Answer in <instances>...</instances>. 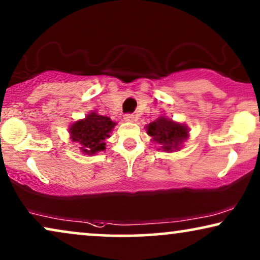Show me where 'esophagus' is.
<instances>
[{"label":"esophagus","instance_id":"34e87169","mask_svg":"<svg viewBox=\"0 0 260 260\" xmlns=\"http://www.w3.org/2000/svg\"><path fill=\"white\" fill-rule=\"evenodd\" d=\"M123 120L127 121V122H133V121H134V115H133V114H124Z\"/></svg>","mask_w":260,"mask_h":260}]
</instances>
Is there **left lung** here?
Masks as SVG:
<instances>
[{
    "label": "left lung",
    "instance_id": "left-lung-1",
    "mask_svg": "<svg viewBox=\"0 0 260 260\" xmlns=\"http://www.w3.org/2000/svg\"><path fill=\"white\" fill-rule=\"evenodd\" d=\"M147 133L162 150L172 151L177 150L183 140L188 138V128L166 117H159L148 124Z\"/></svg>",
    "mask_w": 260,
    "mask_h": 260
}]
</instances>
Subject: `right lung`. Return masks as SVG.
I'll list each match as a JSON object with an SVG mask.
<instances>
[{
  "instance_id": "right-lung-1",
  "label": "right lung",
  "mask_w": 260,
  "mask_h": 260,
  "mask_svg": "<svg viewBox=\"0 0 260 260\" xmlns=\"http://www.w3.org/2000/svg\"><path fill=\"white\" fill-rule=\"evenodd\" d=\"M115 126L109 117L90 113L84 120L77 121L70 128L71 139L81 145V151L85 154H95L105 151V140L109 138L110 131Z\"/></svg>"
}]
</instances>
